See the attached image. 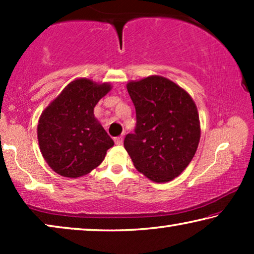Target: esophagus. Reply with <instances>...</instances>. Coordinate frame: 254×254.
Instances as JSON below:
<instances>
[{"label": "esophagus", "instance_id": "obj_1", "mask_svg": "<svg viewBox=\"0 0 254 254\" xmlns=\"http://www.w3.org/2000/svg\"><path fill=\"white\" fill-rule=\"evenodd\" d=\"M123 142H124V136L114 137V143L116 144H123Z\"/></svg>", "mask_w": 254, "mask_h": 254}]
</instances>
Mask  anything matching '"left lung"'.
<instances>
[{
  "label": "left lung",
  "mask_w": 254,
  "mask_h": 254,
  "mask_svg": "<svg viewBox=\"0 0 254 254\" xmlns=\"http://www.w3.org/2000/svg\"><path fill=\"white\" fill-rule=\"evenodd\" d=\"M136 111L134 134L124 145L138 171L156 183H166L187 168L200 141L195 103L185 90L162 76L127 84Z\"/></svg>",
  "instance_id": "left-lung-1"
}]
</instances>
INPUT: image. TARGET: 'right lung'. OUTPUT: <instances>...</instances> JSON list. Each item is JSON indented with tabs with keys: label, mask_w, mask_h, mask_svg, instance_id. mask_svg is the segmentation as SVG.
<instances>
[{
	"label": "right lung",
	"mask_w": 254,
	"mask_h": 254,
	"mask_svg": "<svg viewBox=\"0 0 254 254\" xmlns=\"http://www.w3.org/2000/svg\"><path fill=\"white\" fill-rule=\"evenodd\" d=\"M111 88L109 83L75 79L41 113L38 141L53 171L77 178L104 161L114 142L93 116V109Z\"/></svg>",
	"instance_id": "right-lung-1"
}]
</instances>
